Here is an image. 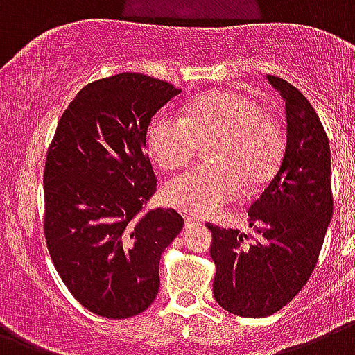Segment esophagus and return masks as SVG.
Masks as SVG:
<instances>
[{
	"instance_id": "1",
	"label": "esophagus",
	"mask_w": 355,
	"mask_h": 355,
	"mask_svg": "<svg viewBox=\"0 0 355 355\" xmlns=\"http://www.w3.org/2000/svg\"><path fill=\"white\" fill-rule=\"evenodd\" d=\"M194 226H202V220L200 218H194V216H185V227H194Z\"/></svg>"
}]
</instances>
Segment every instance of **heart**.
I'll return each mask as SVG.
<instances>
[{
	"label": "heart",
	"instance_id": "obj_1",
	"mask_svg": "<svg viewBox=\"0 0 355 355\" xmlns=\"http://www.w3.org/2000/svg\"><path fill=\"white\" fill-rule=\"evenodd\" d=\"M211 144L213 164L189 170L164 187L166 203L181 213L216 215L243 196L244 181L255 189L270 180L282 161L283 131L254 96L239 90L198 96L185 118L161 112L148 128L150 153L164 170L183 168Z\"/></svg>",
	"mask_w": 355,
	"mask_h": 355
}]
</instances>
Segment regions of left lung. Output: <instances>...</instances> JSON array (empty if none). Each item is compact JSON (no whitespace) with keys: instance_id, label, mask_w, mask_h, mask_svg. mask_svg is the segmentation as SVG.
<instances>
[{"instance_id":"8db88e82","label":"left lung","mask_w":355,"mask_h":355,"mask_svg":"<svg viewBox=\"0 0 355 355\" xmlns=\"http://www.w3.org/2000/svg\"><path fill=\"white\" fill-rule=\"evenodd\" d=\"M285 101L287 142L276 175L248 209L252 233L207 227L216 272L213 295L226 311L274 315L306 285L334 215L331 157L320 118L300 90L266 76Z\"/></svg>"}]
</instances>
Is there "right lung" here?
Returning a JSON list of instances; mask_svg holds the SVG:
<instances>
[{"instance_id": "1", "label": "right lung", "mask_w": 355, "mask_h": 355, "mask_svg": "<svg viewBox=\"0 0 355 355\" xmlns=\"http://www.w3.org/2000/svg\"><path fill=\"white\" fill-rule=\"evenodd\" d=\"M181 90L116 73L79 90L44 168V235L60 279L90 313L129 318L159 293V261L183 227L174 209L146 211L157 191L146 148L152 116Z\"/></svg>"}]
</instances>
